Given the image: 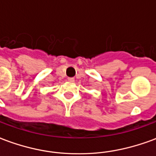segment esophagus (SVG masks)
I'll return each mask as SVG.
<instances>
[{
	"label": "esophagus",
	"instance_id": "1",
	"mask_svg": "<svg viewBox=\"0 0 156 156\" xmlns=\"http://www.w3.org/2000/svg\"><path fill=\"white\" fill-rule=\"evenodd\" d=\"M68 82H71V83H73V82H74V78H68Z\"/></svg>",
	"mask_w": 156,
	"mask_h": 156
}]
</instances>
